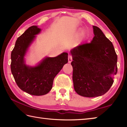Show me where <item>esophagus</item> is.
<instances>
[{"label": "esophagus", "mask_w": 127, "mask_h": 127, "mask_svg": "<svg viewBox=\"0 0 127 127\" xmlns=\"http://www.w3.org/2000/svg\"><path fill=\"white\" fill-rule=\"evenodd\" d=\"M72 57L71 56H68V62L69 63H70L71 62H72Z\"/></svg>", "instance_id": "esophagus-1"}]
</instances>
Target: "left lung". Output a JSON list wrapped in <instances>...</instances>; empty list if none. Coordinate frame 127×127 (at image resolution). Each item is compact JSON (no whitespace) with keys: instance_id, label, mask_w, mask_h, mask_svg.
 Segmentation results:
<instances>
[{"instance_id":"left-lung-1","label":"left lung","mask_w":127,"mask_h":127,"mask_svg":"<svg viewBox=\"0 0 127 127\" xmlns=\"http://www.w3.org/2000/svg\"><path fill=\"white\" fill-rule=\"evenodd\" d=\"M93 28L94 36L91 42L80 45L70 51L74 90L89 98L106 93L117 72V56L112 43L98 27L93 26Z\"/></svg>"}]
</instances>
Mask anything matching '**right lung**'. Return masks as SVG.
<instances>
[{"label": "right lung", "instance_id": "right-lung-1", "mask_svg": "<svg viewBox=\"0 0 127 127\" xmlns=\"http://www.w3.org/2000/svg\"><path fill=\"white\" fill-rule=\"evenodd\" d=\"M41 29L36 26L30 27L18 37L11 54V70L18 87L31 95H42L52 88L53 80L68 63V55L63 52L56 57H46L37 66H27L25 56L31 43Z\"/></svg>", "mask_w": 127, "mask_h": 127}]
</instances>
